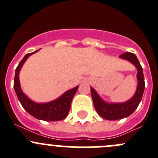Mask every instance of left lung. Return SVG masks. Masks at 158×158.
<instances>
[{"instance_id":"left-lung-1","label":"left lung","mask_w":158,"mask_h":158,"mask_svg":"<svg viewBox=\"0 0 158 158\" xmlns=\"http://www.w3.org/2000/svg\"><path fill=\"white\" fill-rule=\"evenodd\" d=\"M119 58L129 61L136 67L137 88L134 95L130 100L121 103H109L105 102L96 92L95 90L91 87V98H92L94 109L101 117L107 120L121 119L130 116L136 110L141 102L144 88H145L143 68L136 55L132 52H127L120 55Z\"/></svg>"}]
</instances>
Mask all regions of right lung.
I'll list each match as a JSON object with an SVG mask.
<instances>
[{
    "mask_svg": "<svg viewBox=\"0 0 158 158\" xmlns=\"http://www.w3.org/2000/svg\"><path fill=\"white\" fill-rule=\"evenodd\" d=\"M37 51L38 50L26 54L22 61L19 63L15 70V76L14 80L15 91L22 107L33 117H35L37 119L44 120V121H60L65 118L68 115L72 99L76 94L79 85L72 89L68 90L59 98L49 102L38 103L31 101L28 96L24 94L21 88L19 73L27 59Z\"/></svg>",
    "mask_w": 158,
    "mask_h": 158,
    "instance_id": "obj_1",
    "label": "right lung"
}]
</instances>
